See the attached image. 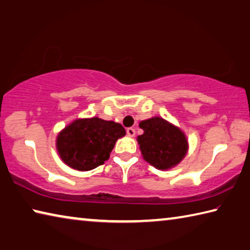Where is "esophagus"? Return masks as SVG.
<instances>
[{
    "instance_id": "1",
    "label": "esophagus",
    "mask_w": 250,
    "mask_h": 250,
    "mask_svg": "<svg viewBox=\"0 0 250 250\" xmlns=\"http://www.w3.org/2000/svg\"><path fill=\"white\" fill-rule=\"evenodd\" d=\"M126 134H128L129 137H134L135 130L133 128H128V129H126Z\"/></svg>"
}]
</instances>
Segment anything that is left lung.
Masks as SVG:
<instances>
[{
  "mask_svg": "<svg viewBox=\"0 0 250 250\" xmlns=\"http://www.w3.org/2000/svg\"><path fill=\"white\" fill-rule=\"evenodd\" d=\"M139 126L143 130L137 141L141 154L147 163L158 170H170L185 158L188 141L179 126L161 117L142 120Z\"/></svg>",
  "mask_w": 250,
  "mask_h": 250,
  "instance_id": "8db88e82",
  "label": "left lung"
}]
</instances>
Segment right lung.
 Listing matches in <instances>:
<instances>
[{
	"instance_id": "obj_1",
	"label": "right lung",
	"mask_w": 250,
	"mask_h": 250,
	"mask_svg": "<svg viewBox=\"0 0 250 250\" xmlns=\"http://www.w3.org/2000/svg\"><path fill=\"white\" fill-rule=\"evenodd\" d=\"M125 135L120 124L98 117L76 119L56 138V149L66 166L77 171H90L107 161L116 141Z\"/></svg>"
}]
</instances>
